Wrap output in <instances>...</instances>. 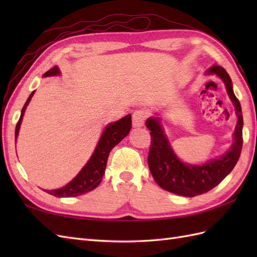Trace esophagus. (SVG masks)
Masks as SVG:
<instances>
[{
    "label": "esophagus",
    "mask_w": 257,
    "mask_h": 257,
    "mask_svg": "<svg viewBox=\"0 0 257 257\" xmlns=\"http://www.w3.org/2000/svg\"><path fill=\"white\" fill-rule=\"evenodd\" d=\"M147 119V112L144 110H137L133 114L134 127H143Z\"/></svg>",
    "instance_id": "esophagus-1"
}]
</instances>
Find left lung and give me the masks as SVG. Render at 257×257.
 Instances as JSON below:
<instances>
[{
  "instance_id": "left-lung-1",
  "label": "left lung",
  "mask_w": 257,
  "mask_h": 257,
  "mask_svg": "<svg viewBox=\"0 0 257 257\" xmlns=\"http://www.w3.org/2000/svg\"><path fill=\"white\" fill-rule=\"evenodd\" d=\"M206 74H215L221 78L235 107L237 122L233 134V144L224 155L202 165L184 163L173 151L160 118L150 117L146 121L152 139L148 156V166L152 177L162 189L188 198L203 194L216 187L235 167L243 146L242 108L234 95L230 75L219 65H213L206 70Z\"/></svg>"
}]
</instances>
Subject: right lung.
Returning <instances> with one entry per match:
<instances>
[{"instance_id": "1", "label": "right lung", "mask_w": 257, "mask_h": 257, "mask_svg": "<svg viewBox=\"0 0 257 257\" xmlns=\"http://www.w3.org/2000/svg\"><path fill=\"white\" fill-rule=\"evenodd\" d=\"M57 75H61V70H59L57 66H55L43 75V77H50V76ZM34 92L35 91H33L30 97L27 98L25 105L21 111V117L15 128V141L18 139L20 127L22 120H23L26 107L30 103ZM130 129H132V114H127V116L117 120V121L107 124L105 129H103L99 141H98L95 151L92 152L90 159L87 161V163L79 171L77 176L65 185V187L56 190H44L45 192L54 196H57V198H72V196L85 194L97 188L101 182L103 173H105L109 152L125 136H128Z\"/></svg>"}]
</instances>
